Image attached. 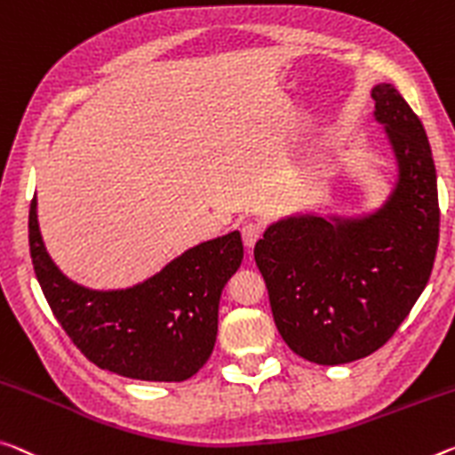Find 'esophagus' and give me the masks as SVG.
I'll list each match as a JSON object with an SVG mask.
<instances>
[{
  "mask_svg": "<svg viewBox=\"0 0 455 455\" xmlns=\"http://www.w3.org/2000/svg\"><path fill=\"white\" fill-rule=\"evenodd\" d=\"M241 236H243V243L244 247H255V243L259 241V236H261V227L257 225V222H244L241 227Z\"/></svg>",
  "mask_w": 455,
  "mask_h": 455,
  "instance_id": "obj_1",
  "label": "esophagus"
}]
</instances>
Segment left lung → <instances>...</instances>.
Wrapping results in <instances>:
<instances>
[{"label": "left lung", "mask_w": 455, "mask_h": 455, "mask_svg": "<svg viewBox=\"0 0 455 455\" xmlns=\"http://www.w3.org/2000/svg\"><path fill=\"white\" fill-rule=\"evenodd\" d=\"M371 97L396 164L385 204L363 216H285L255 244L281 338L323 366L379 350L419 299L435 261L439 202L427 135L393 84H377Z\"/></svg>", "instance_id": "left-lung-1"}]
</instances>
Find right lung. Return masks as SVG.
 <instances>
[{
	"instance_id": "right-lung-1",
	"label": "right lung",
	"mask_w": 455,
	"mask_h": 455,
	"mask_svg": "<svg viewBox=\"0 0 455 455\" xmlns=\"http://www.w3.org/2000/svg\"><path fill=\"white\" fill-rule=\"evenodd\" d=\"M28 228L48 306L92 364L156 383H180L206 364L219 330L220 293L243 261L239 230L184 251L141 283L89 290L64 275L48 255L36 196Z\"/></svg>"
}]
</instances>
